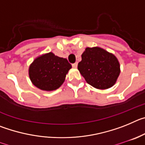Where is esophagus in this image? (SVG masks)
Segmentation results:
<instances>
[{
    "mask_svg": "<svg viewBox=\"0 0 145 145\" xmlns=\"http://www.w3.org/2000/svg\"><path fill=\"white\" fill-rule=\"evenodd\" d=\"M72 67H74V68H76L77 67H78V62H75V63L72 64Z\"/></svg>",
    "mask_w": 145,
    "mask_h": 145,
    "instance_id": "esophagus-1",
    "label": "esophagus"
}]
</instances>
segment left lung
<instances>
[{
	"instance_id": "1",
	"label": "left lung",
	"mask_w": 145,
	"mask_h": 145,
	"mask_svg": "<svg viewBox=\"0 0 145 145\" xmlns=\"http://www.w3.org/2000/svg\"><path fill=\"white\" fill-rule=\"evenodd\" d=\"M78 69L89 85L107 89L115 85L120 72L117 57L100 47H87L81 55Z\"/></svg>"
}]
</instances>
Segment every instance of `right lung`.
<instances>
[{
	"mask_svg": "<svg viewBox=\"0 0 145 145\" xmlns=\"http://www.w3.org/2000/svg\"><path fill=\"white\" fill-rule=\"evenodd\" d=\"M71 68L72 65L67 59L49 52L33 60L29 67V77L35 86L40 90L52 91L63 84Z\"/></svg>",
	"mask_w": 145,
	"mask_h": 145,
	"instance_id": "1",
	"label": "right lung"
}]
</instances>
